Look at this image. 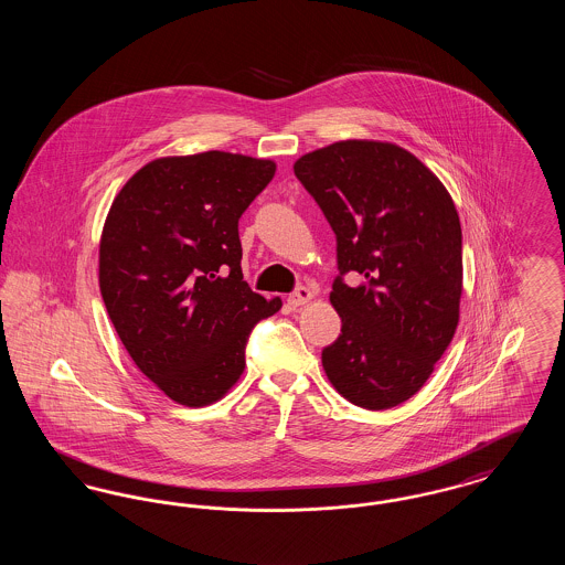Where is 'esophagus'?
<instances>
[{
    "mask_svg": "<svg viewBox=\"0 0 565 565\" xmlns=\"http://www.w3.org/2000/svg\"><path fill=\"white\" fill-rule=\"evenodd\" d=\"M311 298H313V292H311L309 288L298 286L295 292L288 296V305H292V307H302V305H307Z\"/></svg>",
    "mask_w": 565,
    "mask_h": 565,
    "instance_id": "esophagus-1",
    "label": "esophagus"
}]
</instances>
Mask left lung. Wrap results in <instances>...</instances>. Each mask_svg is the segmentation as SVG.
<instances>
[{
  "label": "left lung",
  "mask_w": 565,
  "mask_h": 565,
  "mask_svg": "<svg viewBox=\"0 0 565 565\" xmlns=\"http://www.w3.org/2000/svg\"><path fill=\"white\" fill-rule=\"evenodd\" d=\"M337 235L330 302L339 339L322 366L351 404L383 411L415 396L456 334L461 226L451 194L396 143L348 139L295 162ZM363 281L351 289L342 275Z\"/></svg>",
  "instance_id": "1"
}]
</instances>
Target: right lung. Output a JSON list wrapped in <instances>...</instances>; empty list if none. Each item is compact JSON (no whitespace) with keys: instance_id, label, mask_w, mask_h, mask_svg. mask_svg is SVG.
I'll return each mask as SVG.
<instances>
[{"instance_id":"add662e5","label":"right lung","mask_w":565,"mask_h":565,"mask_svg":"<svg viewBox=\"0 0 565 565\" xmlns=\"http://www.w3.org/2000/svg\"><path fill=\"white\" fill-rule=\"evenodd\" d=\"M275 162L231 152L164 157L116 194L99 288L125 350L171 401L205 406L242 376L256 323L281 300L243 281L239 217Z\"/></svg>"}]
</instances>
